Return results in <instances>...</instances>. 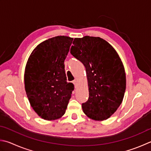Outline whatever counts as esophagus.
<instances>
[{"mask_svg":"<svg viewBox=\"0 0 151 151\" xmlns=\"http://www.w3.org/2000/svg\"><path fill=\"white\" fill-rule=\"evenodd\" d=\"M73 83L74 84V86H75V88H76V85H77V81L76 80H73Z\"/></svg>","mask_w":151,"mask_h":151,"instance_id":"esophagus-1","label":"esophagus"}]
</instances>
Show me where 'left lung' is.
Segmentation results:
<instances>
[{
  "label": "left lung",
  "instance_id": "1",
  "mask_svg": "<svg viewBox=\"0 0 151 151\" xmlns=\"http://www.w3.org/2000/svg\"><path fill=\"white\" fill-rule=\"evenodd\" d=\"M70 53L85 67L89 86V99L82 109L93 120H106L123 101L126 87L124 65L103 39L85 36L75 38Z\"/></svg>",
  "mask_w": 151,
  "mask_h": 151
}]
</instances>
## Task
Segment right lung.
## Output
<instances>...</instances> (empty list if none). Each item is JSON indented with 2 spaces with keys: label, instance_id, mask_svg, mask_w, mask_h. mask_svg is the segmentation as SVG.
I'll use <instances>...</instances> for the list:
<instances>
[{
  "label": "right lung",
  "instance_id": "add662e5",
  "mask_svg": "<svg viewBox=\"0 0 151 151\" xmlns=\"http://www.w3.org/2000/svg\"><path fill=\"white\" fill-rule=\"evenodd\" d=\"M73 38L57 36L42 42L28 58L25 89L30 104L41 118L56 120L63 116L74 89L68 83L64 60Z\"/></svg>",
  "mask_w": 151,
  "mask_h": 151
}]
</instances>
